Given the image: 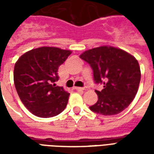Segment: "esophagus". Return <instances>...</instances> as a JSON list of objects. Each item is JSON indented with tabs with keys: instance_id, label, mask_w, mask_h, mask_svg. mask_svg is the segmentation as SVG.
I'll return each mask as SVG.
<instances>
[{
	"instance_id": "1",
	"label": "esophagus",
	"mask_w": 154,
	"mask_h": 154,
	"mask_svg": "<svg viewBox=\"0 0 154 154\" xmlns=\"http://www.w3.org/2000/svg\"><path fill=\"white\" fill-rule=\"evenodd\" d=\"M74 89H75V90H77V91H83L84 90H85V89H84V88H82V87H74Z\"/></svg>"
}]
</instances>
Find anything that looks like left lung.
I'll use <instances>...</instances> for the list:
<instances>
[{"label": "left lung", "mask_w": 154, "mask_h": 154, "mask_svg": "<svg viewBox=\"0 0 154 154\" xmlns=\"http://www.w3.org/2000/svg\"><path fill=\"white\" fill-rule=\"evenodd\" d=\"M80 57L90 64L94 81L103 83L95 91L98 100L90 109L103 116H114L129 106L138 92L141 72L138 60L119 48L104 45L83 52Z\"/></svg>", "instance_id": "obj_1"}]
</instances>
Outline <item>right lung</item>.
Segmentation results:
<instances>
[{"mask_svg":"<svg viewBox=\"0 0 154 154\" xmlns=\"http://www.w3.org/2000/svg\"><path fill=\"white\" fill-rule=\"evenodd\" d=\"M72 54L57 47L34 48L21 55L14 68V83L20 99L33 115L49 118L63 112L70 94L58 87V67Z\"/></svg>","mask_w":154,"mask_h":154,"instance_id":"1","label":"right lung"}]
</instances>
